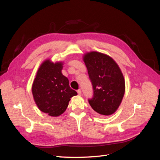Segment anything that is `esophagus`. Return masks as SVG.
<instances>
[{
  "mask_svg": "<svg viewBox=\"0 0 160 160\" xmlns=\"http://www.w3.org/2000/svg\"><path fill=\"white\" fill-rule=\"evenodd\" d=\"M77 93H78V95H81V94H82V91H81V90H80V89L77 90Z\"/></svg>",
  "mask_w": 160,
  "mask_h": 160,
  "instance_id": "34e87169",
  "label": "esophagus"
}]
</instances>
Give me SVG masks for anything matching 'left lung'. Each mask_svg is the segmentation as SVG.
I'll list each match as a JSON object with an SVG mask.
<instances>
[{
  "label": "left lung",
  "instance_id": "obj_1",
  "mask_svg": "<svg viewBox=\"0 0 160 160\" xmlns=\"http://www.w3.org/2000/svg\"><path fill=\"white\" fill-rule=\"evenodd\" d=\"M83 60L93 87V97L89 99L91 107L101 115L113 114L125 92V81L120 68L111 57L95 51L86 53Z\"/></svg>",
  "mask_w": 160,
  "mask_h": 160
}]
</instances>
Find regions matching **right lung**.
<instances>
[{"label":"right lung","instance_id":"1","mask_svg":"<svg viewBox=\"0 0 160 160\" xmlns=\"http://www.w3.org/2000/svg\"><path fill=\"white\" fill-rule=\"evenodd\" d=\"M62 62L50 59L39 66L32 86L35 103L42 112L57 117L66 110L71 98L77 92L70 88L69 80L62 73Z\"/></svg>","mask_w":160,"mask_h":160}]
</instances>
